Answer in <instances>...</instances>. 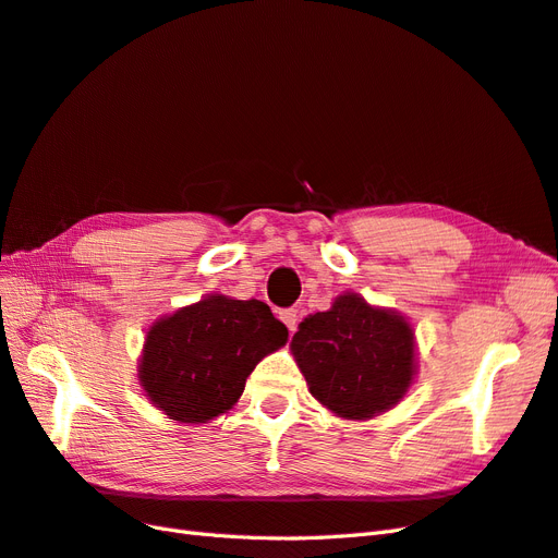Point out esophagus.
Returning <instances> with one entry per match:
<instances>
[{"mask_svg": "<svg viewBox=\"0 0 558 558\" xmlns=\"http://www.w3.org/2000/svg\"><path fill=\"white\" fill-rule=\"evenodd\" d=\"M280 320L288 325V329H290V333H294L296 331V325H299V313H296V308H282L280 311Z\"/></svg>", "mask_w": 558, "mask_h": 558, "instance_id": "1", "label": "esophagus"}]
</instances>
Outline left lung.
<instances>
[{
    "instance_id": "1",
    "label": "left lung",
    "mask_w": 558,
    "mask_h": 558,
    "mask_svg": "<svg viewBox=\"0 0 558 558\" xmlns=\"http://www.w3.org/2000/svg\"><path fill=\"white\" fill-rule=\"evenodd\" d=\"M292 350L311 395L343 418H372L404 397L413 331L402 315L343 294L299 325Z\"/></svg>"
}]
</instances>
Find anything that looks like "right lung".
<instances>
[{
    "label": "right lung",
    "mask_w": 558,
    "mask_h": 558,
    "mask_svg": "<svg viewBox=\"0 0 558 558\" xmlns=\"http://www.w3.org/2000/svg\"><path fill=\"white\" fill-rule=\"evenodd\" d=\"M288 341V327L257 299L208 296L158 320L140 360L149 400L180 423L231 409L257 362Z\"/></svg>",
    "instance_id": "obj_1"
}]
</instances>
